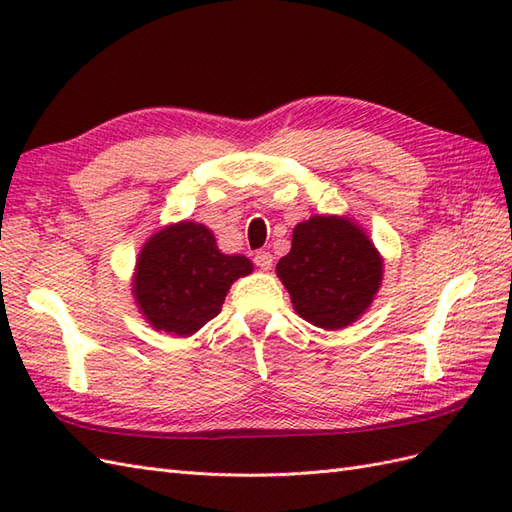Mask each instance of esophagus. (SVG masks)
I'll return each mask as SVG.
<instances>
[{
    "instance_id": "1",
    "label": "esophagus",
    "mask_w": 512,
    "mask_h": 512,
    "mask_svg": "<svg viewBox=\"0 0 512 512\" xmlns=\"http://www.w3.org/2000/svg\"><path fill=\"white\" fill-rule=\"evenodd\" d=\"M255 264L262 270H270L273 268V255H270L268 250H259V253L255 255Z\"/></svg>"
}]
</instances>
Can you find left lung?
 <instances>
[{"mask_svg":"<svg viewBox=\"0 0 512 512\" xmlns=\"http://www.w3.org/2000/svg\"><path fill=\"white\" fill-rule=\"evenodd\" d=\"M299 317L325 330H341L369 308L383 279V259L347 217L314 215L292 231V248L279 259Z\"/></svg>","mask_w":512,"mask_h":512,"instance_id":"left-lung-1","label":"left lung"}]
</instances>
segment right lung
<instances>
[{"label":"right lung","instance_id":"add662e5","mask_svg":"<svg viewBox=\"0 0 512 512\" xmlns=\"http://www.w3.org/2000/svg\"><path fill=\"white\" fill-rule=\"evenodd\" d=\"M253 273L244 255H224L209 228L180 222L140 250L134 295L156 330L189 336L222 310L235 279Z\"/></svg>","mask_w":512,"mask_h":512}]
</instances>
